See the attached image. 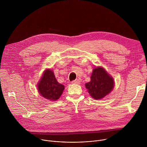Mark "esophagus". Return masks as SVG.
<instances>
[{
    "label": "esophagus",
    "instance_id": "esophagus-1",
    "mask_svg": "<svg viewBox=\"0 0 147 147\" xmlns=\"http://www.w3.org/2000/svg\"><path fill=\"white\" fill-rule=\"evenodd\" d=\"M72 83L73 84H80V81L79 80H76L73 81Z\"/></svg>",
    "mask_w": 147,
    "mask_h": 147
}]
</instances>
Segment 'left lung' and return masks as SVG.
Segmentation results:
<instances>
[{
	"label": "left lung",
	"instance_id": "1",
	"mask_svg": "<svg viewBox=\"0 0 147 147\" xmlns=\"http://www.w3.org/2000/svg\"><path fill=\"white\" fill-rule=\"evenodd\" d=\"M85 86L91 96L98 100L111 92L115 86V81L104 68L98 66L93 69L91 80Z\"/></svg>",
	"mask_w": 147,
	"mask_h": 147
}]
</instances>
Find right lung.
Segmentation results:
<instances>
[{"label": "right lung", "mask_w": 147, "mask_h": 147, "mask_svg": "<svg viewBox=\"0 0 147 147\" xmlns=\"http://www.w3.org/2000/svg\"><path fill=\"white\" fill-rule=\"evenodd\" d=\"M37 88L40 96L51 101H56L61 95L65 86L58 82L52 69H47L37 84Z\"/></svg>", "instance_id": "1"}]
</instances>
